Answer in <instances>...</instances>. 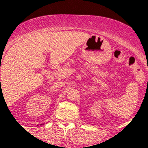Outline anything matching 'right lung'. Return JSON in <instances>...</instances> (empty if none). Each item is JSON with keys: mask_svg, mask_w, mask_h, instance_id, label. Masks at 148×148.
Masks as SVG:
<instances>
[{"mask_svg": "<svg viewBox=\"0 0 148 148\" xmlns=\"http://www.w3.org/2000/svg\"><path fill=\"white\" fill-rule=\"evenodd\" d=\"M43 125H44V124H43ZM42 125V124H41V125ZM37 126H38V125H37Z\"/></svg>", "mask_w": 148, "mask_h": 148, "instance_id": "add662e5", "label": "right lung"}]
</instances>
